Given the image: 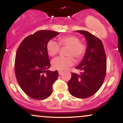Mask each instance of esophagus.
Instances as JSON below:
<instances>
[{"mask_svg":"<svg viewBox=\"0 0 123 123\" xmlns=\"http://www.w3.org/2000/svg\"><path fill=\"white\" fill-rule=\"evenodd\" d=\"M62 73H63V72H62V71H58V74H59V75H61V74H62Z\"/></svg>","mask_w":123,"mask_h":123,"instance_id":"esophagus-1","label":"esophagus"}]
</instances>
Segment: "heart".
Returning <instances> with one entry per match:
<instances>
[{"mask_svg":"<svg viewBox=\"0 0 123 123\" xmlns=\"http://www.w3.org/2000/svg\"><path fill=\"white\" fill-rule=\"evenodd\" d=\"M60 46L68 47V57H59L52 61V66L54 69L59 70H65L74 63V57L80 60L86 52V46L80 42L78 37L73 35L63 36L59 39V43L54 39H51L47 44V51L51 57L55 55L60 49Z\"/></svg>","mask_w":123,"mask_h":123,"instance_id":"1","label":"heart"}]
</instances>
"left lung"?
<instances>
[{
	"mask_svg": "<svg viewBox=\"0 0 123 123\" xmlns=\"http://www.w3.org/2000/svg\"><path fill=\"white\" fill-rule=\"evenodd\" d=\"M76 32L84 36L87 47L82 61L76 67L81 72L72 73L68 85L72 95L86 98L95 94L102 85L106 73V58L99 39L87 31Z\"/></svg>",
	"mask_w": 123,
	"mask_h": 123,
	"instance_id": "1",
	"label": "left lung"
}]
</instances>
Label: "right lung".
Instances as JSON below:
<instances>
[{
	"label": "right lung",
	"instance_id": "obj_1",
	"mask_svg": "<svg viewBox=\"0 0 123 123\" xmlns=\"http://www.w3.org/2000/svg\"><path fill=\"white\" fill-rule=\"evenodd\" d=\"M60 34L41 30L25 37L18 48L15 59V73L19 86L34 99L42 100L53 92V83L58 77L57 70L51 72L47 44Z\"/></svg>",
	"mask_w": 123,
	"mask_h": 123
}]
</instances>
